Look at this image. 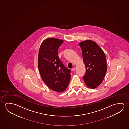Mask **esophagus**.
<instances>
[{
    "label": "esophagus",
    "mask_w": 129,
    "mask_h": 129,
    "mask_svg": "<svg viewBox=\"0 0 129 129\" xmlns=\"http://www.w3.org/2000/svg\"><path fill=\"white\" fill-rule=\"evenodd\" d=\"M75 70H76V69H75V68H73L72 69V71H74Z\"/></svg>",
    "instance_id": "obj_1"
}]
</instances>
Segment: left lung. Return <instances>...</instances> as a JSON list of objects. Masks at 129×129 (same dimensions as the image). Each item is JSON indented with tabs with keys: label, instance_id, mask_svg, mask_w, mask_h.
<instances>
[{
	"label": "left lung",
	"instance_id": "left-lung-1",
	"mask_svg": "<svg viewBox=\"0 0 129 129\" xmlns=\"http://www.w3.org/2000/svg\"><path fill=\"white\" fill-rule=\"evenodd\" d=\"M86 73L83 77L88 88H96L103 82L107 70L106 58L102 49L94 41L86 40L79 43Z\"/></svg>",
	"mask_w": 129,
	"mask_h": 129
}]
</instances>
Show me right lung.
Masks as SVG:
<instances>
[{"label": "right lung", "mask_w": 129, "mask_h": 129, "mask_svg": "<svg viewBox=\"0 0 129 129\" xmlns=\"http://www.w3.org/2000/svg\"><path fill=\"white\" fill-rule=\"evenodd\" d=\"M62 39L48 38L39 47L38 68L41 78L50 89L62 92L66 89L71 78L70 70L59 59L58 51L63 43Z\"/></svg>", "instance_id": "obj_1"}]
</instances>
